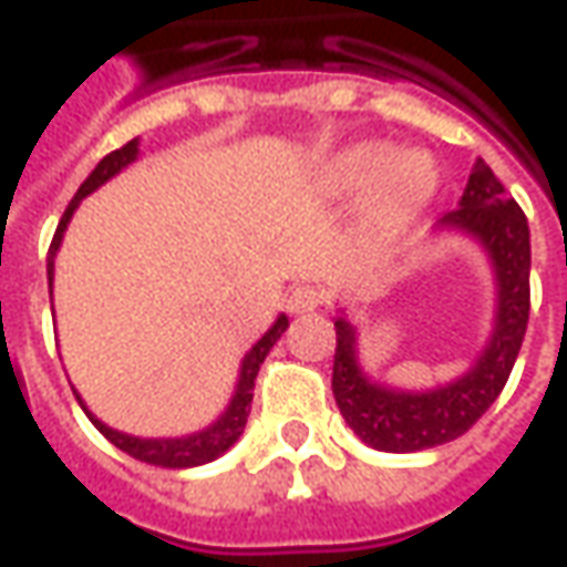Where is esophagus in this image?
Returning <instances> with one entry per match:
<instances>
[{"label": "esophagus", "instance_id": "1", "mask_svg": "<svg viewBox=\"0 0 567 567\" xmlns=\"http://www.w3.org/2000/svg\"><path fill=\"white\" fill-rule=\"evenodd\" d=\"M322 303H326V291L316 288V285H298V288H291V295H288V310H291V313H313Z\"/></svg>", "mask_w": 567, "mask_h": 567}]
</instances>
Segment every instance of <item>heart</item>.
Here are the masks:
<instances>
[{
	"label": "heart",
	"instance_id": "obj_1",
	"mask_svg": "<svg viewBox=\"0 0 567 567\" xmlns=\"http://www.w3.org/2000/svg\"><path fill=\"white\" fill-rule=\"evenodd\" d=\"M332 183L341 192L372 186V204L381 214H406L429 202L437 186V171L422 152H396L388 157L381 145H357L334 157Z\"/></svg>",
	"mask_w": 567,
	"mask_h": 567
}]
</instances>
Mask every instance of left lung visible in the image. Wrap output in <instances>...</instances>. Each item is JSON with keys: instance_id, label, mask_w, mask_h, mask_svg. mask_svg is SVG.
I'll use <instances>...</instances> for the list:
<instances>
[{"instance_id": "8db88e82", "label": "left lung", "mask_w": 567, "mask_h": 567, "mask_svg": "<svg viewBox=\"0 0 567 567\" xmlns=\"http://www.w3.org/2000/svg\"><path fill=\"white\" fill-rule=\"evenodd\" d=\"M441 226L475 235L496 269L499 307L491 344L477 363L437 391H391L363 375L357 363V332L344 316L334 319V403L363 444L384 453H415L450 444L491 410L509 381L530 313V229L525 210L506 195L494 171L477 157L456 210Z\"/></svg>"}]
</instances>
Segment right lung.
<instances>
[{
  "label": "right lung",
  "mask_w": 567,
  "mask_h": 567,
  "mask_svg": "<svg viewBox=\"0 0 567 567\" xmlns=\"http://www.w3.org/2000/svg\"><path fill=\"white\" fill-rule=\"evenodd\" d=\"M138 154V142H126L121 145L117 152L105 154L102 161H99V167L86 176V183L76 188V195H73V202L68 204V210H64V217L58 223L55 238H52V245H49V295H52V272H55V254L58 245H61V235L68 229V223H71L73 210H76V204L83 202L90 192L107 183L114 173H121L126 164H133ZM288 329V316H279L276 319V326L269 329L251 350H248V357L241 360V375H238V384H235V396L233 403H229V410L219 415L214 425H207L198 434H188V437H164V441H145V437H130V434H121V431L107 429L105 422H99L95 415L86 410V415L92 419V425L105 434L111 444L123 450L126 456H133L138 462H148V465H161V468H192V465H204V462L217 460L223 456L229 446L241 437V431H245V422H248V413H251V400H254V379H257V372H260V363L267 360V353L272 350V344L282 338V332ZM80 400V396H76Z\"/></svg>",
  "instance_id": "add662e5"
}]
</instances>
